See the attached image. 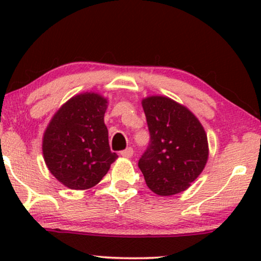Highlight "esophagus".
<instances>
[{
    "label": "esophagus",
    "instance_id": "obj_1",
    "mask_svg": "<svg viewBox=\"0 0 261 261\" xmlns=\"http://www.w3.org/2000/svg\"><path fill=\"white\" fill-rule=\"evenodd\" d=\"M133 148H126L123 149V151H121V155L123 156V158H132L133 156Z\"/></svg>",
    "mask_w": 261,
    "mask_h": 261
}]
</instances>
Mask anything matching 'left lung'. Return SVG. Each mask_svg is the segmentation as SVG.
Instances as JSON below:
<instances>
[{"instance_id": "left-lung-1", "label": "left lung", "mask_w": 261, "mask_h": 261, "mask_svg": "<svg viewBox=\"0 0 261 261\" xmlns=\"http://www.w3.org/2000/svg\"><path fill=\"white\" fill-rule=\"evenodd\" d=\"M149 144L139 159L146 184L160 196L190 187L208 160V139L194 114L173 99L152 96L142 101Z\"/></svg>"}]
</instances>
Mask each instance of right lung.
<instances>
[{"instance_id":"1","label":"right lung","mask_w":261,"mask_h":261,"mask_svg":"<svg viewBox=\"0 0 261 261\" xmlns=\"http://www.w3.org/2000/svg\"><path fill=\"white\" fill-rule=\"evenodd\" d=\"M107 99L85 92L69 99L49 122L42 153L51 173L73 190L92 188L117 158L105 124Z\"/></svg>"}]
</instances>
